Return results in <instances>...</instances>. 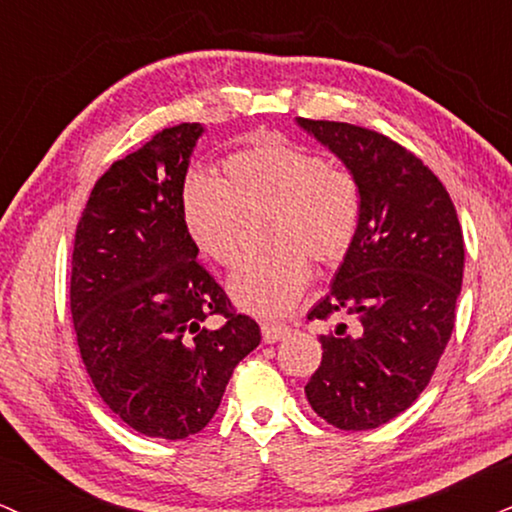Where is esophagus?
Listing matches in <instances>:
<instances>
[{"mask_svg":"<svg viewBox=\"0 0 512 512\" xmlns=\"http://www.w3.org/2000/svg\"><path fill=\"white\" fill-rule=\"evenodd\" d=\"M261 333H263V340L273 345V342H278V340L285 338V335L290 333V328L282 326V323H263Z\"/></svg>","mask_w":512,"mask_h":512,"instance_id":"obj_1","label":"esophagus"}]
</instances>
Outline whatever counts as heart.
<instances>
[{"mask_svg":"<svg viewBox=\"0 0 512 512\" xmlns=\"http://www.w3.org/2000/svg\"><path fill=\"white\" fill-rule=\"evenodd\" d=\"M225 177L194 172L179 191L184 230L222 268L239 261V210L268 208L270 249L246 258L230 280L232 299L249 314H290L311 278V258L338 263L357 237L362 196L350 170L292 143H256L222 162Z\"/></svg>","mask_w":512,"mask_h":512,"instance_id":"obj_1","label":"heart"}]
</instances>
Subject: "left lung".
Wrapping results in <instances>:
<instances>
[{
	"instance_id": "left-lung-1",
	"label": "left lung",
	"mask_w": 512,
	"mask_h": 512,
	"mask_svg": "<svg viewBox=\"0 0 512 512\" xmlns=\"http://www.w3.org/2000/svg\"><path fill=\"white\" fill-rule=\"evenodd\" d=\"M299 124L345 162L362 196L357 237L309 311V321L342 323L318 338L323 359L304 393L328 424L376 429L422 395L453 333L460 220L441 179L393 138L328 119Z\"/></svg>"
}]
</instances>
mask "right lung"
I'll return each instance as SVG.
<instances>
[{"mask_svg": "<svg viewBox=\"0 0 512 512\" xmlns=\"http://www.w3.org/2000/svg\"><path fill=\"white\" fill-rule=\"evenodd\" d=\"M201 131L167 126L114 160L71 254L69 309L90 381L124 424L170 441L213 419L234 366L261 342L184 230L179 191ZM210 315L223 326L208 329Z\"/></svg>", "mask_w": 512, "mask_h": 512, "instance_id": "obj_1", "label": "right lung"}]
</instances>
